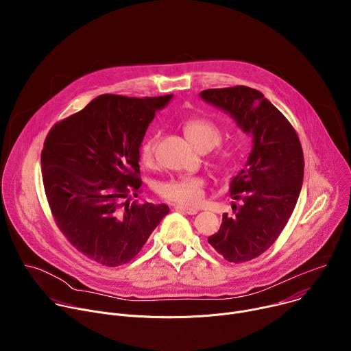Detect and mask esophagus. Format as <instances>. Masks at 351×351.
Returning <instances> with one entry per match:
<instances>
[{"label": "esophagus", "mask_w": 351, "mask_h": 351, "mask_svg": "<svg viewBox=\"0 0 351 351\" xmlns=\"http://www.w3.org/2000/svg\"><path fill=\"white\" fill-rule=\"evenodd\" d=\"M175 210L187 215H195L198 213V210L195 208H190V207H183V206H175Z\"/></svg>", "instance_id": "34e87169"}]
</instances>
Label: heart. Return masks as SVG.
<instances>
[{"label":"heart","instance_id":"1","mask_svg":"<svg viewBox=\"0 0 351 351\" xmlns=\"http://www.w3.org/2000/svg\"><path fill=\"white\" fill-rule=\"evenodd\" d=\"M184 134L190 144L203 152V149H211L215 147L221 138L222 132L217 123L204 118H194L184 123ZM158 136H147L140 145V160L145 165H152L156 156ZM236 161V149L233 147L221 148L217 153L213 165L219 172L229 171ZM157 193L168 199V202L176 203L178 206H195L202 202L204 197V180L202 178L189 176V178H171L157 184Z\"/></svg>","mask_w":351,"mask_h":351}]
</instances>
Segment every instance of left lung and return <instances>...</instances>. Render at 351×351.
Masks as SVG:
<instances>
[{
	"label": "left lung",
	"mask_w": 351,
	"mask_h": 351,
	"mask_svg": "<svg viewBox=\"0 0 351 351\" xmlns=\"http://www.w3.org/2000/svg\"><path fill=\"white\" fill-rule=\"evenodd\" d=\"M206 103L229 114L253 136L245 167L232 179L234 215L223 214L208 243L229 263L250 261L275 243L302 190L304 157L298 136L283 114L256 88L236 86L199 93Z\"/></svg>",
	"instance_id": "8db88e82"
}]
</instances>
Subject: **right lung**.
I'll use <instances>...</instances> for the list:
<instances>
[{"mask_svg":"<svg viewBox=\"0 0 351 351\" xmlns=\"http://www.w3.org/2000/svg\"><path fill=\"white\" fill-rule=\"evenodd\" d=\"M173 94H103L56 123L41 152L43 183L54 219L87 258L118 267L134 258L169 213L167 204L130 203L141 186L140 145Z\"/></svg>","mask_w":351,"mask_h":351,"instance_id":"obj_1","label":"right lung"}]
</instances>
